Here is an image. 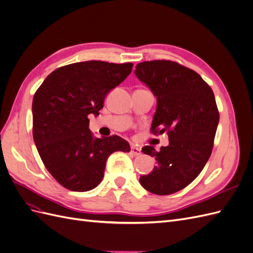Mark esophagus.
<instances>
[{
	"instance_id": "obj_1",
	"label": "esophagus",
	"mask_w": 253,
	"mask_h": 253,
	"mask_svg": "<svg viewBox=\"0 0 253 253\" xmlns=\"http://www.w3.org/2000/svg\"><path fill=\"white\" fill-rule=\"evenodd\" d=\"M131 153L135 156H139L141 154V149L140 148H137L135 145H132L131 147Z\"/></svg>"
}]
</instances>
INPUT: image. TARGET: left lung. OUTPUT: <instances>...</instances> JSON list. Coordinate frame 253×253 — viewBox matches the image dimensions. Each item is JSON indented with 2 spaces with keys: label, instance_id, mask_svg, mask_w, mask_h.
Returning a JSON list of instances; mask_svg holds the SVG:
<instances>
[{
  "label": "left lung",
  "instance_id": "obj_1",
  "mask_svg": "<svg viewBox=\"0 0 253 253\" xmlns=\"http://www.w3.org/2000/svg\"><path fill=\"white\" fill-rule=\"evenodd\" d=\"M136 77L157 99L152 132H168L169 145L142 148L157 165L139 181L149 192L169 195L186 188L211 155L219 115L211 87L194 71L169 60L136 65Z\"/></svg>",
  "mask_w": 253,
  "mask_h": 253
}]
</instances>
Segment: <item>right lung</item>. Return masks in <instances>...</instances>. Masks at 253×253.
I'll use <instances>...</instances> for the list:
<instances>
[{
  "label": "right lung",
  "instance_id": "add662e5",
  "mask_svg": "<svg viewBox=\"0 0 253 253\" xmlns=\"http://www.w3.org/2000/svg\"><path fill=\"white\" fill-rule=\"evenodd\" d=\"M132 67L103 61L73 63L49 74L36 91L34 141L44 166L66 189L85 192L96 188L112 153L131 150L119 136H94L87 117L98 116L106 95Z\"/></svg>",
  "mask_w": 253,
  "mask_h": 253
}]
</instances>
